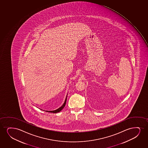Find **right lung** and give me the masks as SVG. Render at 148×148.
<instances>
[{"instance_id": "1", "label": "right lung", "mask_w": 148, "mask_h": 148, "mask_svg": "<svg viewBox=\"0 0 148 148\" xmlns=\"http://www.w3.org/2000/svg\"><path fill=\"white\" fill-rule=\"evenodd\" d=\"M66 99H67V96H66V99H65V101H64V104L62 105V107H60V108H58V109H57L56 110H51V111L45 110V112H53V113H57V112H60V111H61L62 109H64V107H65V106H66Z\"/></svg>"}]
</instances>
